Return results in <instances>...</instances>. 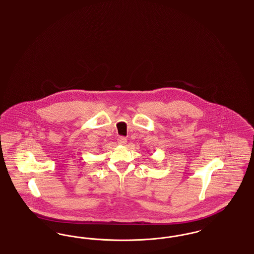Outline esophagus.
Here are the masks:
<instances>
[{
    "label": "esophagus",
    "mask_w": 254,
    "mask_h": 254,
    "mask_svg": "<svg viewBox=\"0 0 254 254\" xmlns=\"http://www.w3.org/2000/svg\"><path fill=\"white\" fill-rule=\"evenodd\" d=\"M117 142H118V144L119 145H125L126 144H127V138L126 137H123V136H121V137H119L118 139H117Z\"/></svg>",
    "instance_id": "esophagus-1"
}]
</instances>
